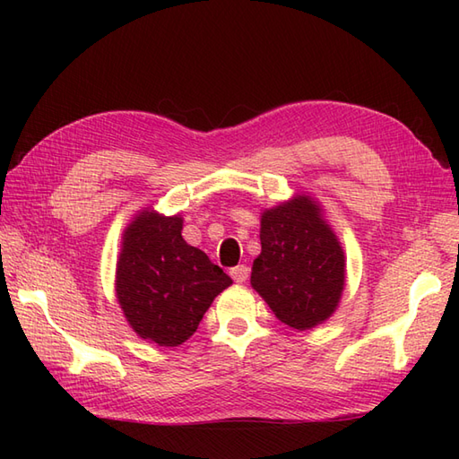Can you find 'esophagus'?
Returning <instances> with one entry per match:
<instances>
[{
    "label": "esophagus",
    "mask_w": 459,
    "mask_h": 459,
    "mask_svg": "<svg viewBox=\"0 0 459 459\" xmlns=\"http://www.w3.org/2000/svg\"><path fill=\"white\" fill-rule=\"evenodd\" d=\"M229 274L232 276V280L238 281V284H242V281L248 280L250 270H248V266H245V264H238V266H235V268H230Z\"/></svg>",
    "instance_id": "obj_1"
}]
</instances>
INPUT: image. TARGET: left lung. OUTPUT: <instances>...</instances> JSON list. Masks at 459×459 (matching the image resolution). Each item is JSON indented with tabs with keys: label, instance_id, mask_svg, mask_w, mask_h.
<instances>
[{
	"label": "left lung",
	"instance_id": "left-lung-1",
	"mask_svg": "<svg viewBox=\"0 0 459 459\" xmlns=\"http://www.w3.org/2000/svg\"><path fill=\"white\" fill-rule=\"evenodd\" d=\"M260 245L250 284L281 324L311 329L333 314L343 291L345 256L314 201L298 197L264 211Z\"/></svg>",
	"mask_w": 459,
	"mask_h": 459
}]
</instances>
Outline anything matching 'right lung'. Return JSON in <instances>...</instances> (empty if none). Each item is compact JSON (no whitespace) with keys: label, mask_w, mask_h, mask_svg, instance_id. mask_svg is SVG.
Returning <instances> with one entry per match:
<instances>
[{"label":"right lung","mask_w":459,"mask_h":459,"mask_svg":"<svg viewBox=\"0 0 459 459\" xmlns=\"http://www.w3.org/2000/svg\"><path fill=\"white\" fill-rule=\"evenodd\" d=\"M181 217L145 211L124 235L116 294L132 329L161 347L197 331L204 311L232 280L181 237Z\"/></svg>","instance_id":"obj_1"}]
</instances>
